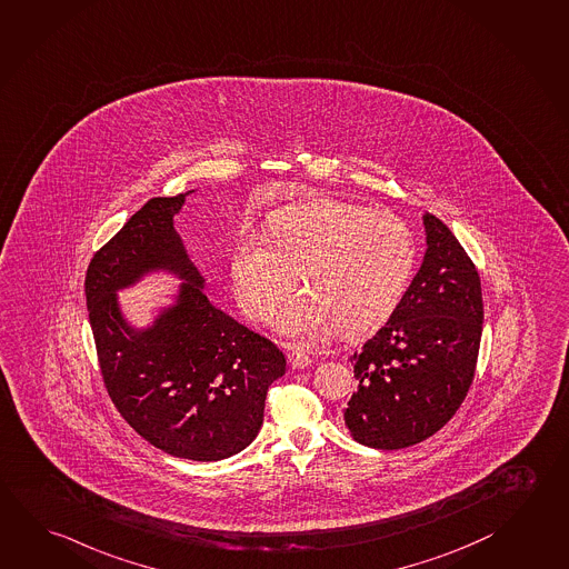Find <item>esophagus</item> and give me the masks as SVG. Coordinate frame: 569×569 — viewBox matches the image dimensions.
<instances>
[{"instance_id": "34e87169", "label": "esophagus", "mask_w": 569, "mask_h": 569, "mask_svg": "<svg viewBox=\"0 0 569 569\" xmlns=\"http://www.w3.org/2000/svg\"><path fill=\"white\" fill-rule=\"evenodd\" d=\"M310 357L307 355V352L302 351H290L289 352V365L292 367V369H307L310 365Z\"/></svg>"}]
</instances>
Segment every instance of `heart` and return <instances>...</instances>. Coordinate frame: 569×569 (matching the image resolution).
Returning a JSON list of instances; mask_svg holds the SVG:
<instances>
[{"instance_id":"1","label":"heart","mask_w":569,"mask_h":569,"mask_svg":"<svg viewBox=\"0 0 569 569\" xmlns=\"http://www.w3.org/2000/svg\"><path fill=\"white\" fill-rule=\"evenodd\" d=\"M413 259V238L401 218L327 200L280 212L267 240L238 238L230 280L244 315L267 321L299 274L307 289L284 305L274 329L312 345L339 327L361 332L381 325L403 297Z\"/></svg>"}]
</instances>
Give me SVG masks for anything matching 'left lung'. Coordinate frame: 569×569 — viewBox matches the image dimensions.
Here are the masks:
<instances>
[{
    "mask_svg": "<svg viewBox=\"0 0 569 569\" xmlns=\"http://www.w3.org/2000/svg\"><path fill=\"white\" fill-rule=\"evenodd\" d=\"M425 254L377 335L351 357L359 389L342 409L352 439L403 449L437 433L473 381L483 331L481 280L453 232L425 212Z\"/></svg>",
    "mask_w": 569,
    "mask_h": 569,
    "instance_id": "8db88e82",
    "label": "left lung"
}]
</instances>
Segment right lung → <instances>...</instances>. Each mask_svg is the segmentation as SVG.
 <instances>
[{
	"mask_svg": "<svg viewBox=\"0 0 569 569\" xmlns=\"http://www.w3.org/2000/svg\"><path fill=\"white\" fill-rule=\"evenodd\" d=\"M197 190L152 198L93 254L86 302L106 389L136 433L164 453L220 461L259 435L270 385L284 355L208 300L174 217ZM152 276L179 282L142 326L119 292Z\"/></svg>",
	"mask_w": 569,
	"mask_h": 569,
	"instance_id": "right-lung-1",
	"label": "right lung"
}]
</instances>
